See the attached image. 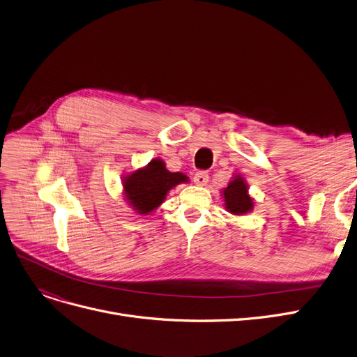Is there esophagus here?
Returning a JSON list of instances; mask_svg holds the SVG:
<instances>
[{
  "instance_id": "34e87169",
  "label": "esophagus",
  "mask_w": 357,
  "mask_h": 357,
  "mask_svg": "<svg viewBox=\"0 0 357 357\" xmlns=\"http://www.w3.org/2000/svg\"><path fill=\"white\" fill-rule=\"evenodd\" d=\"M208 181H209V176L205 173V171H199V173H196L193 177V183L196 186H206Z\"/></svg>"
}]
</instances>
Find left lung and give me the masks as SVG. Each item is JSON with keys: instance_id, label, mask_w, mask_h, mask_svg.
Segmentation results:
<instances>
[{"instance_id": "left-lung-1", "label": "left lung", "mask_w": 357, "mask_h": 357, "mask_svg": "<svg viewBox=\"0 0 357 357\" xmlns=\"http://www.w3.org/2000/svg\"><path fill=\"white\" fill-rule=\"evenodd\" d=\"M221 196L224 197L225 209L231 215H246L255 208V201L249 195L248 183L240 174H234L227 188L221 189Z\"/></svg>"}]
</instances>
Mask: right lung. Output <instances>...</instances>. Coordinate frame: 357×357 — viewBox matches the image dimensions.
Masks as SVG:
<instances>
[{
  "instance_id": "obj_1",
  "label": "right lung",
  "mask_w": 357,
  "mask_h": 357,
  "mask_svg": "<svg viewBox=\"0 0 357 357\" xmlns=\"http://www.w3.org/2000/svg\"><path fill=\"white\" fill-rule=\"evenodd\" d=\"M188 181L189 177L186 174L168 171L161 158H153L148 165L121 177L127 205L142 217L151 215V212L165 201L171 189Z\"/></svg>"
}]
</instances>
